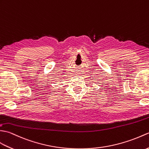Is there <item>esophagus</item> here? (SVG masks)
<instances>
[{"label": "esophagus", "mask_w": 149, "mask_h": 149, "mask_svg": "<svg viewBox=\"0 0 149 149\" xmlns=\"http://www.w3.org/2000/svg\"><path fill=\"white\" fill-rule=\"evenodd\" d=\"M78 73H80V72H78Z\"/></svg>", "instance_id": "esophagus-1"}]
</instances>
